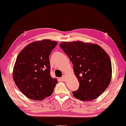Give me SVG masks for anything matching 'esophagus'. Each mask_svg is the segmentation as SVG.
I'll list each match as a JSON object with an SVG mask.
<instances>
[{
    "mask_svg": "<svg viewBox=\"0 0 126 126\" xmlns=\"http://www.w3.org/2000/svg\"><path fill=\"white\" fill-rule=\"evenodd\" d=\"M61 81H65V75L63 76V77H61Z\"/></svg>",
    "mask_w": 126,
    "mask_h": 126,
    "instance_id": "1",
    "label": "esophagus"
}]
</instances>
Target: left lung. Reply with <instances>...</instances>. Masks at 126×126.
I'll return each mask as SVG.
<instances>
[{
    "label": "left lung",
    "instance_id": "1",
    "mask_svg": "<svg viewBox=\"0 0 126 126\" xmlns=\"http://www.w3.org/2000/svg\"><path fill=\"white\" fill-rule=\"evenodd\" d=\"M60 47L73 63L80 84L73 96L82 101L97 98L108 87L111 80V61L107 53L96 44L81 41L63 42Z\"/></svg>",
    "mask_w": 126,
    "mask_h": 126
}]
</instances>
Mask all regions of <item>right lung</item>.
<instances>
[{
	"mask_svg": "<svg viewBox=\"0 0 126 126\" xmlns=\"http://www.w3.org/2000/svg\"><path fill=\"white\" fill-rule=\"evenodd\" d=\"M57 42L35 41L22 50L13 69V79L19 90L29 99L42 100L53 94L57 80L50 76L49 56Z\"/></svg>",
	"mask_w": 126,
	"mask_h": 126,
	"instance_id": "obj_1",
	"label": "right lung"
}]
</instances>
